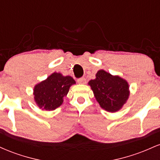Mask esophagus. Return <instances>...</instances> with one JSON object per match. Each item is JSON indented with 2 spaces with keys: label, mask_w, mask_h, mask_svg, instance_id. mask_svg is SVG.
<instances>
[{
  "label": "esophagus",
  "mask_w": 160,
  "mask_h": 160,
  "mask_svg": "<svg viewBox=\"0 0 160 160\" xmlns=\"http://www.w3.org/2000/svg\"><path fill=\"white\" fill-rule=\"evenodd\" d=\"M78 82L79 84H82V85H83V84L86 83V80L83 78H80V79H78Z\"/></svg>",
  "instance_id": "obj_1"
}]
</instances>
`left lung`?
<instances>
[{"mask_svg": "<svg viewBox=\"0 0 160 160\" xmlns=\"http://www.w3.org/2000/svg\"><path fill=\"white\" fill-rule=\"evenodd\" d=\"M99 105L111 113L120 111L127 102L130 91L128 82L118 75L99 70L95 79L88 82Z\"/></svg>", "mask_w": 160, "mask_h": 160, "instance_id": "1", "label": "left lung"}]
</instances>
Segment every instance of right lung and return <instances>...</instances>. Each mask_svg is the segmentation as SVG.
Instances as JSON below:
<instances>
[{
    "mask_svg": "<svg viewBox=\"0 0 160 160\" xmlns=\"http://www.w3.org/2000/svg\"><path fill=\"white\" fill-rule=\"evenodd\" d=\"M76 83L71 76L54 72L34 87V98L40 109L53 111L63 103L64 97L71 86Z\"/></svg>",
    "mask_w": 160,
    "mask_h": 160,
    "instance_id": "right-lung-1",
    "label": "right lung"
}]
</instances>
